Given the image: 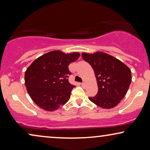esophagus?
Here are the masks:
<instances>
[{"instance_id":"34e87169","label":"esophagus","mask_w":150,"mask_h":150,"mask_svg":"<svg viewBox=\"0 0 150 150\" xmlns=\"http://www.w3.org/2000/svg\"><path fill=\"white\" fill-rule=\"evenodd\" d=\"M81 85L83 86H83H85V83H81Z\"/></svg>"}]
</instances>
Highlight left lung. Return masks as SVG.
Returning a JSON list of instances; mask_svg holds the SVG:
<instances>
[{
	"label": "left lung",
	"mask_w": 150,
	"mask_h": 150,
	"mask_svg": "<svg viewBox=\"0 0 150 150\" xmlns=\"http://www.w3.org/2000/svg\"><path fill=\"white\" fill-rule=\"evenodd\" d=\"M82 57L91 65L98 83V93L89 99L103 108L116 106L126 96L131 83L130 69L117 59L102 52L83 53Z\"/></svg>",
	"instance_id": "1"
}]
</instances>
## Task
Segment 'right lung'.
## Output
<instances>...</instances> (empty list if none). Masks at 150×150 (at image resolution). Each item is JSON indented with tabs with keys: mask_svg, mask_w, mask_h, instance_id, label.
<instances>
[{
	"mask_svg": "<svg viewBox=\"0 0 150 150\" xmlns=\"http://www.w3.org/2000/svg\"><path fill=\"white\" fill-rule=\"evenodd\" d=\"M79 52L51 51L35 59L24 74L28 93L42 109L54 111L70 98L74 85L69 83L68 65L79 59Z\"/></svg>",
	"mask_w": 150,
	"mask_h": 150,
	"instance_id": "add662e5",
	"label": "right lung"
}]
</instances>
